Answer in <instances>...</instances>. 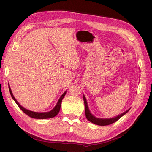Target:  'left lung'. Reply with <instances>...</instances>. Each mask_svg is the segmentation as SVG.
Here are the masks:
<instances>
[{
	"label": "left lung",
	"instance_id": "8db88e82",
	"mask_svg": "<svg viewBox=\"0 0 152 152\" xmlns=\"http://www.w3.org/2000/svg\"><path fill=\"white\" fill-rule=\"evenodd\" d=\"M83 99H84V105H85V113H86V117L87 118V120L89 121H90L91 122L93 123L94 124H97V125L99 126H107V125H110V124H112L113 123H114L115 122L117 121L119 118H121L124 115H125L126 113L128 112L129 109L127 110V111H126L125 112H124L123 113L119 115L114 117V118H96L94 116H93L90 112V111L89 110L88 107H87V102L85 96H83Z\"/></svg>",
	"mask_w": 152,
	"mask_h": 152
}]
</instances>
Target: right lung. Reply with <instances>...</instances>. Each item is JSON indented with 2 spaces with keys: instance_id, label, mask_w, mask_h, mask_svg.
Instances as JSON below:
<instances>
[{
  "instance_id": "add662e5",
  "label": "right lung",
  "mask_w": 152,
  "mask_h": 152,
  "mask_svg": "<svg viewBox=\"0 0 152 152\" xmlns=\"http://www.w3.org/2000/svg\"><path fill=\"white\" fill-rule=\"evenodd\" d=\"M9 89H10V94L11 97L12 98V99L15 100V102H16V103L18 104V107L19 108L22 110L23 112L25 114H26L27 115L31 117V118H39V119H44V118H53L55 116H56L58 113L59 112V110H60L61 108V102H62V99H63L64 96H65V94L66 92L65 91V93H64L62 96L59 98L58 102L57 103V104L56 105V107H55L51 111H50L49 112H44V113H39V112H31L30 111V110H26L25 108H24L23 107H22L20 105V104L17 102V100L15 99V98L14 97V96L12 93L11 88L9 86Z\"/></svg>"
}]
</instances>
